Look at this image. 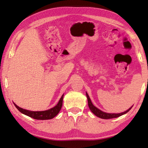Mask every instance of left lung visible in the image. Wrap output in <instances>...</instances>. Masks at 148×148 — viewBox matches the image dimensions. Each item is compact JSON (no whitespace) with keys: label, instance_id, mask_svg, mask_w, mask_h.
I'll return each instance as SVG.
<instances>
[{"label":"left lung","instance_id":"left-lung-1","mask_svg":"<svg viewBox=\"0 0 148 148\" xmlns=\"http://www.w3.org/2000/svg\"><path fill=\"white\" fill-rule=\"evenodd\" d=\"M86 96L87 98H88V106L90 108V110L94 113V114L97 116L99 118L101 119H113V118H117V117L122 116V115L126 114L127 112H128L129 110H131V108L133 106H131V108H129L128 110L125 111V112H121V113H119V114H116V113H106L103 112V111L100 110V109H98V108H96V106H94L93 105L92 101H91L90 97H89L88 93L86 92Z\"/></svg>","mask_w":148,"mask_h":148}]
</instances>
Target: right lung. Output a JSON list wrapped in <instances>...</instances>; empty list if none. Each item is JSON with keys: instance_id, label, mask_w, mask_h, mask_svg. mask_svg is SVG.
<instances>
[{"instance_id": "obj_1", "label": "right lung", "mask_w": 148, "mask_h": 148, "mask_svg": "<svg viewBox=\"0 0 148 148\" xmlns=\"http://www.w3.org/2000/svg\"><path fill=\"white\" fill-rule=\"evenodd\" d=\"M63 96H64V94L61 96L60 100L58 101V104H56L55 106L49 109V110H44V111L27 110H25V109L20 108V107L17 106V105H16L15 103H14V105H15V107L18 109V110H19V112H21L24 114L27 115L28 116L31 117V118L37 119V120H48V119H53L54 117L56 116V115L58 114V112H60V109L62 108Z\"/></svg>"}]
</instances>
